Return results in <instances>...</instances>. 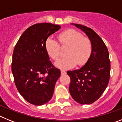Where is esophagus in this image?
Here are the masks:
<instances>
[{"label": "esophagus", "instance_id": "1", "mask_svg": "<svg viewBox=\"0 0 122 122\" xmlns=\"http://www.w3.org/2000/svg\"><path fill=\"white\" fill-rule=\"evenodd\" d=\"M66 74V72L65 71H63V70H62L61 71V74L62 75H65V74Z\"/></svg>", "mask_w": 122, "mask_h": 122}]
</instances>
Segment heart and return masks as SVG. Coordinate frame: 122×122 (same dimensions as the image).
Segmentation results:
<instances>
[{
  "mask_svg": "<svg viewBox=\"0 0 122 122\" xmlns=\"http://www.w3.org/2000/svg\"><path fill=\"white\" fill-rule=\"evenodd\" d=\"M62 48L68 47L65 52L67 57L58 60L55 65L62 70L73 68L76 65L84 66L90 59L92 52V45L89 38L83 36L81 32L74 29H68L58 36ZM53 38L48 37L45 43L46 51L52 60L59 59L60 46Z\"/></svg>",
  "mask_w": 122,
  "mask_h": 122,
  "instance_id": "obj_1",
  "label": "heart"
}]
</instances>
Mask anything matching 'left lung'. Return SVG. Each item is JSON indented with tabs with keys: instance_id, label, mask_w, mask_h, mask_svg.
I'll use <instances>...</instances> for the list:
<instances>
[{
	"instance_id": "obj_1",
	"label": "left lung",
	"mask_w": 122,
	"mask_h": 122,
	"mask_svg": "<svg viewBox=\"0 0 122 122\" xmlns=\"http://www.w3.org/2000/svg\"><path fill=\"white\" fill-rule=\"evenodd\" d=\"M74 25L86 33L92 45V52L84 66L68 71L71 79L69 87L72 98L81 104L94 103L106 90L110 77L111 62L107 48L94 30L81 24Z\"/></svg>"
}]
</instances>
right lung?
I'll return each instance as SVG.
<instances>
[{
    "label": "right lung",
    "instance_id": "add662e5",
    "mask_svg": "<svg viewBox=\"0 0 122 122\" xmlns=\"http://www.w3.org/2000/svg\"><path fill=\"white\" fill-rule=\"evenodd\" d=\"M61 27L51 23L32 25L14 48L11 70L17 89L32 104L41 106L52 97L60 70L54 66L45 49L46 40Z\"/></svg>",
    "mask_w": 122,
    "mask_h": 122
}]
</instances>
